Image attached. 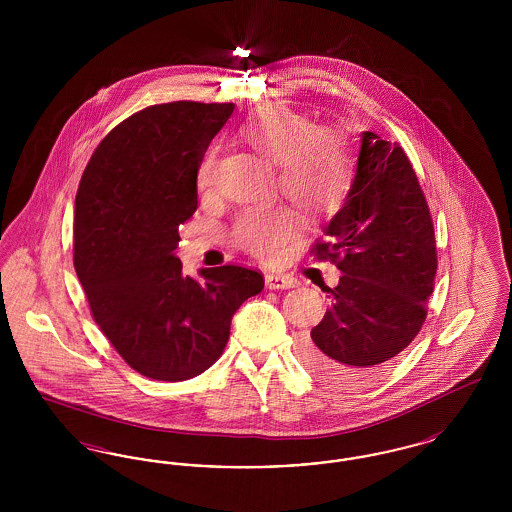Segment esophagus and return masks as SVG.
Listing matches in <instances>:
<instances>
[{
    "instance_id": "obj_1",
    "label": "esophagus",
    "mask_w": 512,
    "mask_h": 512,
    "mask_svg": "<svg viewBox=\"0 0 512 512\" xmlns=\"http://www.w3.org/2000/svg\"><path fill=\"white\" fill-rule=\"evenodd\" d=\"M267 286L270 290H290L297 286V280L284 274H267Z\"/></svg>"
}]
</instances>
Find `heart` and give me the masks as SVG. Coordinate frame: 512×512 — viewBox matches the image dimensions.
<instances>
[{"label": "heart", "mask_w": 512, "mask_h": 512, "mask_svg": "<svg viewBox=\"0 0 512 512\" xmlns=\"http://www.w3.org/2000/svg\"><path fill=\"white\" fill-rule=\"evenodd\" d=\"M240 134L278 167L280 192L305 213L317 215L338 205L349 174L347 146L338 130L315 126L307 113L276 103L245 121ZM215 172L217 153L211 147L195 171L199 192L213 188ZM295 230L297 219L288 209H247L232 224V242L255 257L274 259Z\"/></svg>", "instance_id": "1"}]
</instances>
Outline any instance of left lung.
Listing matches in <instances>:
<instances>
[{"label":"left lung","mask_w":512,"mask_h":512,"mask_svg":"<svg viewBox=\"0 0 512 512\" xmlns=\"http://www.w3.org/2000/svg\"><path fill=\"white\" fill-rule=\"evenodd\" d=\"M311 255L343 276L299 357L322 382H365L420 332L438 270L430 207L397 142L363 132L351 190Z\"/></svg>","instance_id":"1"}]
</instances>
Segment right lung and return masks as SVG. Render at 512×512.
Instances as JSON below:
<instances>
[{
    "mask_svg": "<svg viewBox=\"0 0 512 512\" xmlns=\"http://www.w3.org/2000/svg\"><path fill=\"white\" fill-rule=\"evenodd\" d=\"M234 103L171 101L117 124L90 157L74 205V270L92 318L124 363L182 382L215 365L259 270L184 276L178 226L197 209L195 171Z\"/></svg>",
    "mask_w": 512,
    "mask_h": 512,
    "instance_id": "1",
    "label": "right lung"
}]
</instances>
